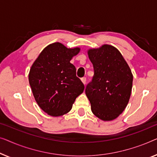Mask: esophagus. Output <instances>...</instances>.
Instances as JSON below:
<instances>
[{"instance_id":"obj_1","label":"esophagus","mask_w":157,"mask_h":157,"mask_svg":"<svg viewBox=\"0 0 157 157\" xmlns=\"http://www.w3.org/2000/svg\"><path fill=\"white\" fill-rule=\"evenodd\" d=\"M81 80H82V82H83L84 85H85V84L86 83V80H87V79H86L85 77H83V78H81Z\"/></svg>"}]
</instances>
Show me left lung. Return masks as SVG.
I'll return each instance as SVG.
<instances>
[{
    "instance_id": "8db88e82",
    "label": "left lung",
    "mask_w": 157,
    "mask_h": 157,
    "mask_svg": "<svg viewBox=\"0 0 157 157\" xmlns=\"http://www.w3.org/2000/svg\"><path fill=\"white\" fill-rule=\"evenodd\" d=\"M94 76L85 94L92 113L103 121L116 119L127 107L131 95L133 75L120 52L109 45L87 52Z\"/></svg>"
}]
</instances>
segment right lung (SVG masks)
<instances>
[{"instance_id":"1","label":"right lung","mask_w":157,"mask_h":157,"mask_svg":"<svg viewBox=\"0 0 157 157\" xmlns=\"http://www.w3.org/2000/svg\"><path fill=\"white\" fill-rule=\"evenodd\" d=\"M80 48H67L60 43L48 45L30 70L29 83L39 107L52 117L65 114L85 89L70 63Z\"/></svg>"}]
</instances>
